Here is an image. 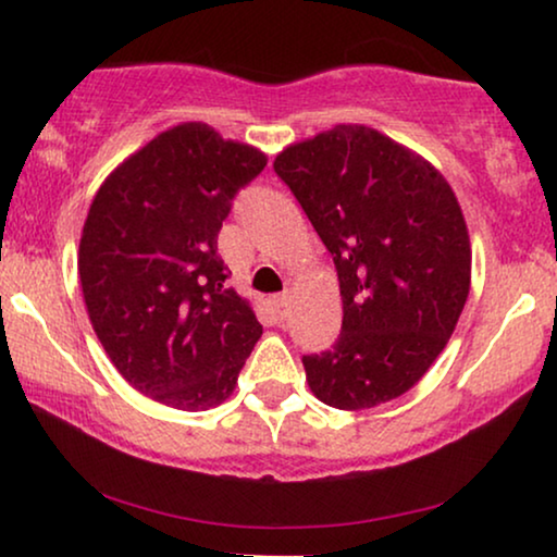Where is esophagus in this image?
Masks as SVG:
<instances>
[{"instance_id":"obj_1","label":"esophagus","mask_w":557,"mask_h":557,"mask_svg":"<svg viewBox=\"0 0 557 557\" xmlns=\"http://www.w3.org/2000/svg\"><path fill=\"white\" fill-rule=\"evenodd\" d=\"M271 304H273V311H276V317L284 319L288 314V307H292V292H284V294L273 296Z\"/></svg>"}]
</instances>
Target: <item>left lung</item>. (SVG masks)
I'll list each match as a JSON object with an SVG mask.
<instances>
[{
    "label": "left lung",
    "instance_id": "obj_1",
    "mask_svg": "<svg viewBox=\"0 0 557 557\" xmlns=\"http://www.w3.org/2000/svg\"><path fill=\"white\" fill-rule=\"evenodd\" d=\"M273 170L339 278V337L301 360L311 393L339 410L400 398L444 352L469 296L471 243L451 185L362 124L288 144Z\"/></svg>",
    "mask_w": 557,
    "mask_h": 557
}]
</instances>
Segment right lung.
<instances>
[{"mask_svg":"<svg viewBox=\"0 0 557 557\" xmlns=\"http://www.w3.org/2000/svg\"><path fill=\"white\" fill-rule=\"evenodd\" d=\"M265 162L187 121L126 157L90 202L78 248L90 324L121 377L162 406L195 413L231 398L263 334L225 286L218 233Z\"/></svg>","mask_w":557,"mask_h":557,"instance_id":"obj_1","label":"right lung"}]
</instances>
